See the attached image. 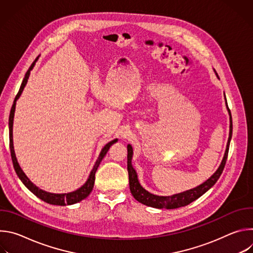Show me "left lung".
Segmentation results:
<instances>
[{
  "mask_svg": "<svg viewBox=\"0 0 253 253\" xmlns=\"http://www.w3.org/2000/svg\"><path fill=\"white\" fill-rule=\"evenodd\" d=\"M215 74H216V72H215ZM216 76H217V74H216ZM225 101H226V98H225ZM226 107H227V110L229 113L230 126H229V137H228V141H227L226 150H225L223 159L221 161V164L218 167V169L215 171V173L210 178H208L204 183L200 184L199 186H197L193 189H189L187 191L174 194L171 196L154 195L144 189L141 186V184L139 183L137 173L132 166L131 160H132V155H133V149H132L130 144H128L127 145V152H128V154H127V170H128V174H129V186H130V191H131L133 197L138 202H140L144 205H147V206L154 207V208H159V209H162V208L175 209V208H179V207H183V206L190 204L194 200L198 199L206 191H208L216 182H217V180L219 179V177L224 169L226 160H227L229 144H230V140L232 137V117H231V113H230V110H229L228 105H227V101H226Z\"/></svg>",
  "mask_w": 253,
  "mask_h": 253,
  "instance_id": "8db88e82",
  "label": "left lung"
}]
</instances>
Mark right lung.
Listing matches in <instances>:
<instances>
[{
  "label": "right lung",
  "instance_id": "right-lung-1",
  "mask_svg": "<svg viewBox=\"0 0 253 253\" xmlns=\"http://www.w3.org/2000/svg\"><path fill=\"white\" fill-rule=\"evenodd\" d=\"M38 59V58H37ZM37 59H36L32 65L30 66V68L28 69L27 73L25 75V78L21 84V87H20V90L18 92V94L16 95V98L14 100V103H13V106H12V109H11V112H10V117H9V135H10V150H11V156H12V161H13V165H14V168H15V171L17 173V175L19 176V178L21 179V181L24 183V185L32 192L34 193L36 196L39 197L40 199H42L43 201L49 203V204H53V205H61V206H65V205H71V204H74V203H77L83 199H85L90 193L91 191L93 190V187H94V182H95V173L102 161V159L104 158V156L106 155V153L108 152V150H109L110 146L112 145V144L116 143L118 139H114L112 141H110L109 143H107L106 145L103 147V149L101 150V153L89 175V178L86 181V183L80 187L79 189H77L76 191H73V192H70V193H62V194H55V193H50V192H46L42 189H40L39 187L36 186L35 184H33L31 182V180L27 177V175L24 173V171L22 170V168L20 167L19 163H18V160L16 158V154H15V150H14V144H13V122H14V115H15V109H16V102L17 100L19 99V97L21 96L27 82H28V79H29V76H30V72L31 70L34 68L35 66V63L36 61H37Z\"/></svg>",
  "mask_w": 253,
  "mask_h": 253
}]
</instances>
